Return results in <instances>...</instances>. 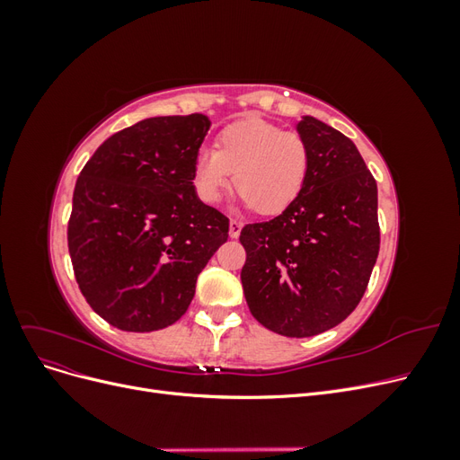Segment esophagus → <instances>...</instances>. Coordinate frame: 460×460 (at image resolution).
<instances>
[{
	"label": "esophagus",
	"instance_id": "obj_1",
	"mask_svg": "<svg viewBox=\"0 0 460 460\" xmlns=\"http://www.w3.org/2000/svg\"><path fill=\"white\" fill-rule=\"evenodd\" d=\"M240 232H242V222L240 220H230V230H228V234H230V238H238L240 235Z\"/></svg>",
	"mask_w": 460,
	"mask_h": 460
}]
</instances>
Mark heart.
Wrapping results in <instances>:
<instances>
[{
  "label": "heart",
  "mask_w": 460,
  "mask_h": 460,
  "mask_svg": "<svg viewBox=\"0 0 460 460\" xmlns=\"http://www.w3.org/2000/svg\"><path fill=\"white\" fill-rule=\"evenodd\" d=\"M215 146L199 147L193 161V188L207 205L218 203L234 184L245 207L278 215L299 198L309 178L311 153L305 137L274 122H234L218 134Z\"/></svg>",
  "instance_id": "1"
}]
</instances>
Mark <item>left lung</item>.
<instances>
[{
	"mask_svg": "<svg viewBox=\"0 0 460 460\" xmlns=\"http://www.w3.org/2000/svg\"><path fill=\"white\" fill-rule=\"evenodd\" d=\"M297 132L309 178L282 215L243 226L242 284L264 328L309 338L343 323L365 296L380 252L378 188L349 137L314 117Z\"/></svg>",
	"mask_w": 460,
	"mask_h": 460,
	"instance_id": "left-lung-1",
	"label": "left lung"
}]
</instances>
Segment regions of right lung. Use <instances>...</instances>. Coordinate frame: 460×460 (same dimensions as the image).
Masks as SVG:
<instances>
[{
	"instance_id": "1",
	"label": "right lung",
	"mask_w": 460,
	"mask_h": 460,
	"mask_svg": "<svg viewBox=\"0 0 460 460\" xmlns=\"http://www.w3.org/2000/svg\"><path fill=\"white\" fill-rule=\"evenodd\" d=\"M208 127L199 113L140 120L107 137L76 180L68 253L82 296L111 326L174 324L228 240V218L193 188Z\"/></svg>"
}]
</instances>
